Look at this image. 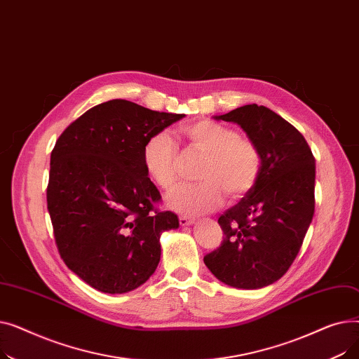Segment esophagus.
<instances>
[{"instance_id":"1","label":"esophagus","mask_w":359,"mask_h":359,"mask_svg":"<svg viewBox=\"0 0 359 359\" xmlns=\"http://www.w3.org/2000/svg\"><path fill=\"white\" fill-rule=\"evenodd\" d=\"M179 222H180V225H183V227H184V225H192L195 222V218L187 217V215H180Z\"/></svg>"}]
</instances>
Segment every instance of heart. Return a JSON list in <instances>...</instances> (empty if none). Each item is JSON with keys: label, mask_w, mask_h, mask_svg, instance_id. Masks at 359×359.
Here are the masks:
<instances>
[{"label": "heart", "mask_w": 359, "mask_h": 359, "mask_svg": "<svg viewBox=\"0 0 359 359\" xmlns=\"http://www.w3.org/2000/svg\"><path fill=\"white\" fill-rule=\"evenodd\" d=\"M191 149L203 154L195 184L179 186L167 198L172 210L183 214L212 211L222 203L224 195L238 201L252 192L262 172V153L257 144L212 119H199L182 128ZM179 147L168 132L151 135L142 147L145 172L164 191L177 182Z\"/></svg>", "instance_id": "b5f03b06"}]
</instances>
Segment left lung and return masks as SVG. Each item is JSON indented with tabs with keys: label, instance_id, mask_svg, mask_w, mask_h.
<instances>
[{
	"label": "left lung",
	"instance_id": "obj_1",
	"mask_svg": "<svg viewBox=\"0 0 359 359\" xmlns=\"http://www.w3.org/2000/svg\"><path fill=\"white\" fill-rule=\"evenodd\" d=\"M243 128L262 153L256 186L218 224L219 248L203 262L234 288L257 290L284 276L314 215L316 160L306 138L273 110L246 104L218 116Z\"/></svg>",
	"mask_w": 359,
	"mask_h": 359
}]
</instances>
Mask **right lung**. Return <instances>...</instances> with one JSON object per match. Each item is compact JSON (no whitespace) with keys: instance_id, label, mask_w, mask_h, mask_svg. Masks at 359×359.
<instances>
[{"instance_id":"add662e5","label":"right lung","mask_w":359,"mask_h":359,"mask_svg":"<svg viewBox=\"0 0 359 359\" xmlns=\"http://www.w3.org/2000/svg\"><path fill=\"white\" fill-rule=\"evenodd\" d=\"M122 99L88 109L50 154L46 189L55 243L65 265L106 294L142 285L160 262V236L179 227L142 164L145 141L182 119Z\"/></svg>"}]
</instances>
